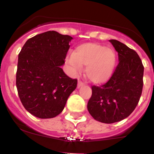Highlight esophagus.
<instances>
[{"label":"esophagus","mask_w":154,"mask_h":154,"mask_svg":"<svg viewBox=\"0 0 154 154\" xmlns=\"http://www.w3.org/2000/svg\"><path fill=\"white\" fill-rule=\"evenodd\" d=\"M84 82H82L81 80H79V81L78 82V87H81V86H82V85H84Z\"/></svg>","instance_id":"1"}]
</instances>
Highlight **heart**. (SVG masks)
Listing matches in <instances>:
<instances>
[{
	"label": "heart",
	"mask_w": 154,
	"mask_h": 154,
	"mask_svg": "<svg viewBox=\"0 0 154 154\" xmlns=\"http://www.w3.org/2000/svg\"><path fill=\"white\" fill-rule=\"evenodd\" d=\"M116 56L111 48L95 43L79 46L75 53L67 56V62L75 72H80L82 65L86 66V75L94 83H102L109 79L115 68Z\"/></svg>",
	"instance_id": "b5f03b06"
}]
</instances>
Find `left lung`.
Returning <instances> with one entry per match:
<instances>
[{"label": "left lung", "instance_id": "obj_1", "mask_svg": "<svg viewBox=\"0 0 154 154\" xmlns=\"http://www.w3.org/2000/svg\"><path fill=\"white\" fill-rule=\"evenodd\" d=\"M119 63L107 82L92 85L87 108L96 120L112 123L128 117L138 104L143 85L142 61L137 52L117 40H109Z\"/></svg>", "mask_w": 154, "mask_h": 154}]
</instances>
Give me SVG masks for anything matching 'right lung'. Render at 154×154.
<instances>
[{"label": "right lung", "mask_w": 154, "mask_h": 154, "mask_svg": "<svg viewBox=\"0 0 154 154\" xmlns=\"http://www.w3.org/2000/svg\"><path fill=\"white\" fill-rule=\"evenodd\" d=\"M72 38L48 31L28 39L18 55L16 86L25 109L40 119L62 112L77 79L61 68Z\"/></svg>", "instance_id": "obj_1"}]
</instances>
